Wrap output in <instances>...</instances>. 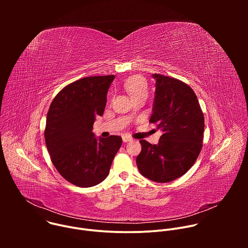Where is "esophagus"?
I'll return each instance as SVG.
<instances>
[{"instance_id": "obj_1", "label": "esophagus", "mask_w": 248, "mask_h": 248, "mask_svg": "<svg viewBox=\"0 0 248 248\" xmlns=\"http://www.w3.org/2000/svg\"><path fill=\"white\" fill-rule=\"evenodd\" d=\"M131 140H132V138L130 136H128V135H124L123 136V141H124V142H129V141H131Z\"/></svg>"}]
</instances>
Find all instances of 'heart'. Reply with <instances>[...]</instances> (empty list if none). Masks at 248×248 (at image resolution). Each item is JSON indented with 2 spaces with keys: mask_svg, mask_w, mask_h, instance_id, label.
Returning <instances> with one entry per match:
<instances>
[{
  "mask_svg": "<svg viewBox=\"0 0 248 248\" xmlns=\"http://www.w3.org/2000/svg\"><path fill=\"white\" fill-rule=\"evenodd\" d=\"M124 88L132 99L148 95V85L141 77H132L124 82Z\"/></svg>",
  "mask_w": 248,
  "mask_h": 248,
  "instance_id": "1",
  "label": "heart"
}]
</instances>
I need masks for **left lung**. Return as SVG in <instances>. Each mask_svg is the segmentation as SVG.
<instances>
[{"label":"left lung","instance_id":"left-lung-1","mask_svg":"<svg viewBox=\"0 0 248 248\" xmlns=\"http://www.w3.org/2000/svg\"><path fill=\"white\" fill-rule=\"evenodd\" d=\"M156 91L150 123L163 132L158 144L140 140L136 158L140 173L156 183H170L184 175L202 148L204 116L189 85L170 77L153 74Z\"/></svg>","mask_w":248,"mask_h":248}]
</instances>
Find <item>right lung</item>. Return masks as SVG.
I'll use <instances>...</instances> for the list:
<instances>
[{
	"instance_id": "obj_1",
	"label": "right lung",
	"mask_w": 248,
	"mask_h": 248,
	"mask_svg": "<svg viewBox=\"0 0 248 248\" xmlns=\"http://www.w3.org/2000/svg\"><path fill=\"white\" fill-rule=\"evenodd\" d=\"M115 76L88 77L63 87L47 114L45 142L51 161L64 180L79 187L94 186L107 178L122 146L121 136L97 139L92 132L102 116Z\"/></svg>"
}]
</instances>
